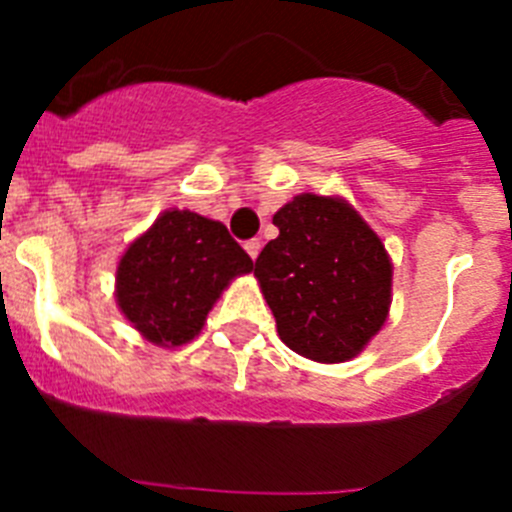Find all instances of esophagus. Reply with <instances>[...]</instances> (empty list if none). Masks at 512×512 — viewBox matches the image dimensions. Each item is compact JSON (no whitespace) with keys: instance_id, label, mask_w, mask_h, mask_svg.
<instances>
[{"instance_id":"obj_1","label":"esophagus","mask_w":512,"mask_h":512,"mask_svg":"<svg viewBox=\"0 0 512 512\" xmlns=\"http://www.w3.org/2000/svg\"><path fill=\"white\" fill-rule=\"evenodd\" d=\"M261 246H264V243H261L259 238H251V241H246V246H243V248H246L248 256H251V259L256 261V256H259V253H261Z\"/></svg>"}]
</instances>
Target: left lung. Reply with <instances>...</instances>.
Returning <instances> with one entry per match:
<instances>
[{"instance_id": "obj_1", "label": "left lung", "mask_w": 512, "mask_h": 512, "mask_svg": "<svg viewBox=\"0 0 512 512\" xmlns=\"http://www.w3.org/2000/svg\"><path fill=\"white\" fill-rule=\"evenodd\" d=\"M279 235L253 277L295 354L343 364L369 346L392 305V259L343 197L305 192L274 215Z\"/></svg>"}]
</instances>
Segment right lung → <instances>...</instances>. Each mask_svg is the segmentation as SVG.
Masks as SVG:
<instances>
[{"instance_id": "obj_1", "label": "right lung", "mask_w": 512, "mask_h": 512, "mask_svg": "<svg viewBox=\"0 0 512 512\" xmlns=\"http://www.w3.org/2000/svg\"><path fill=\"white\" fill-rule=\"evenodd\" d=\"M253 261L228 228L192 210H164L120 256L115 300L140 336L176 348L200 336L207 312Z\"/></svg>"}]
</instances>
